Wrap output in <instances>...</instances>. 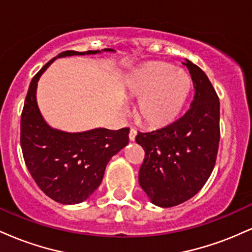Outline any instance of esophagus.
Listing matches in <instances>:
<instances>
[{
    "instance_id": "esophagus-1",
    "label": "esophagus",
    "mask_w": 252,
    "mask_h": 252,
    "mask_svg": "<svg viewBox=\"0 0 252 252\" xmlns=\"http://www.w3.org/2000/svg\"><path fill=\"white\" fill-rule=\"evenodd\" d=\"M136 135H137V131H136V129H130V131H129V140L130 141H135Z\"/></svg>"
}]
</instances>
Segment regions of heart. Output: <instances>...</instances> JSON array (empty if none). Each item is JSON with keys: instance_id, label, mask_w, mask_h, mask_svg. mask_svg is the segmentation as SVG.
I'll return each instance as SVG.
<instances>
[{"instance_id": "obj_1", "label": "heart", "mask_w": 252, "mask_h": 252, "mask_svg": "<svg viewBox=\"0 0 252 252\" xmlns=\"http://www.w3.org/2000/svg\"><path fill=\"white\" fill-rule=\"evenodd\" d=\"M126 89L132 97L140 98L138 118L147 126L160 128L180 116L189 97L192 79L186 71L168 63L150 62L129 74Z\"/></svg>"}]
</instances>
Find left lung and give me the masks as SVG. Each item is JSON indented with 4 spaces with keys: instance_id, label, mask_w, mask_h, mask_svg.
<instances>
[{
    "instance_id": "left-lung-1",
    "label": "left lung",
    "mask_w": 252,
    "mask_h": 252,
    "mask_svg": "<svg viewBox=\"0 0 252 252\" xmlns=\"http://www.w3.org/2000/svg\"><path fill=\"white\" fill-rule=\"evenodd\" d=\"M194 98L175 122L150 132H138L136 142L144 149L138 182L156 206L172 207L194 196L216 164L220 129V105L205 72L186 59Z\"/></svg>"
}]
</instances>
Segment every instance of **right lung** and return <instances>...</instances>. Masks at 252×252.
Segmentation results:
<instances>
[{
	"instance_id": "right-lung-1",
	"label": "right lung",
	"mask_w": 252,
	"mask_h": 252,
	"mask_svg": "<svg viewBox=\"0 0 252 252\" xmlns=\"http://www.w3.org/2000/svg\"><path fill=\"white\" fill-rule=\"evenodd\" d=\"M115 52L66 51L50 60L32 79L21 115L22 154L32 178L54 201L73 205L85 201L99 187L110 158L129 143V128H96L66 132L52 128L43 120L36 102L41 74L57 58Z\"/></svg>"
}]
</instances>
